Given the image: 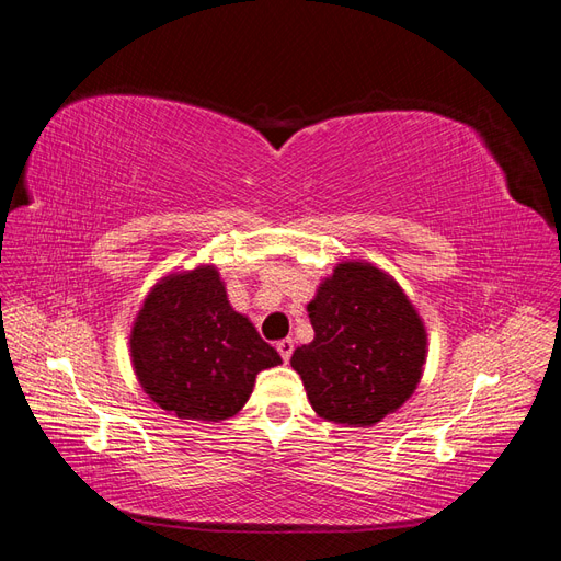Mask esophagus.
<instances>
[{
    "label": "esophagus",
    "mask_w": 561,
    "mask_h": 561,
    "mask_svg": "<svg viewBox=\"0 0 561 561\" xmlns=\"http://www.w3.org/2000/svg\"><path fill=\"white\" fill-rule=\"evenodd\" d=\"M276 348H278V353H280V358L287 363V360H290L293 351H295V342H293L290 336H287V339H280V342L276 344Z\"/></svg>",
    "instance_id": "obj_1"
}]
</instances>
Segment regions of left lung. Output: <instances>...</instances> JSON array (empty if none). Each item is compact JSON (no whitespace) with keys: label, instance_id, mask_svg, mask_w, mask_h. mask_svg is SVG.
Masks as SVG:
<instances>
[{"label":"left lung","instance_id":"left-lung-1","mask_svg":"<svg viewBox=\"0 0 561 561\" xmlns=\"http://www.w3.org/2000/svg\"><path fill=\"white\" fill-rule=\"evenodd\" d=\"M313 342L290 365L313 412L365 428L410 400L428 353V334L414 304L386 271L342 262L309 301Z\"/></svg>","mask_w":561,"mask_h":561}]
</instances>
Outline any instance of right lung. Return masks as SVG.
Returning <instances> with one entry per match:
<instances>
[{
  "label": "right lung",
  "instance_id": "1",
  "mask_svg": "<svg viewBox=\"0 0 561 561\" xmlns=\"http://www.w3.org/2000/svg\"><path fill=\"white\" fill-rule=\"evenodd\" d=\"M130 360L161 410L192 421L239 414L260 371L283 363L231 309L213 264L168 274L151 287L130 330Z\"/></svg>",
  "mask_w": 561,
  "mask_h": 561
}]
</instances>
